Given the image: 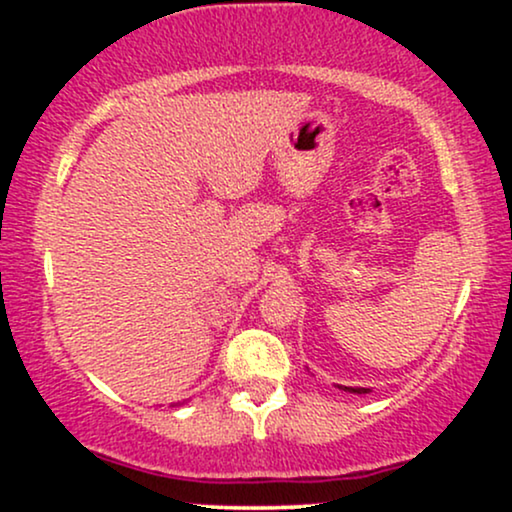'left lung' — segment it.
<instances>
[{"label": "left lung", "instance_id": "left-lung-1", "mask_svg": "<svg viewBox=\"0 0 512 512\" xmlns=\"http://www.w3.org/2000/svg\"><path fill=\"white\" fill-rule=\"evenodd\" d=\"M346 390H351V392H358V395H363V392H368L366 387H346Z\"/></svg>", "mask_w": 512, "mask_h": 512}]
</instances>
